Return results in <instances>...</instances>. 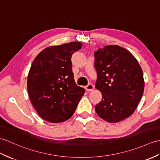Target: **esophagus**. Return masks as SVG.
Here are the masks:
<instances>
[{
    "mask_svg": "<svg viewBox=\"0 0 160 160\" xmlns=\"http://www.w3.org/2000/svg\"><path fill=\"white\" fill-rule=\"evenodd\" d=\"M93 89H94V87H93V85L91 83H89L87 85V86H85V89H86V90L88 92L92 91Z\"/></svg>",
    "mask_w": 160,
    "mask_h": 160,
    "instance_id": "34e87169",
    "label": "esophagus"
}]
</instances>
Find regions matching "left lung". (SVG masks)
<instances>
[{
  "mask_svg": "<svg viewBox=\"0 0 160 160\" xmlns=\"http://www.w3.org/2000/svg\"><path fill=\"white\" fill-rule=\"evenodd\" d=\"M94 57L95 87L102 96L96 112L107 122H119L133 113L142 98V68L129 51L116 45L99 48Z\"/></svg>",
  "mask_w": 160,
  "mask_h": 160,
  "instance_id": "1",
  "label": "left lung"
}]
</instances>
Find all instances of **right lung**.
<instances>
[{"mask_svg":"<svg viewBox=\"0 0 160 160\" xmlns=\"http://www.w3.org/2000/svg\"><path fill=\"white\" fill-rule=\"evenodd\" d=\"M82 43L71 42L45 48L35 58L28 72L27 88L38 115L51 123L71 118L85 93L77 86L72 71V53Z\"/></svg>","mask_w":160,"mask_h":160,"instance_id":"1","label":"right lung"}]
</instances>
